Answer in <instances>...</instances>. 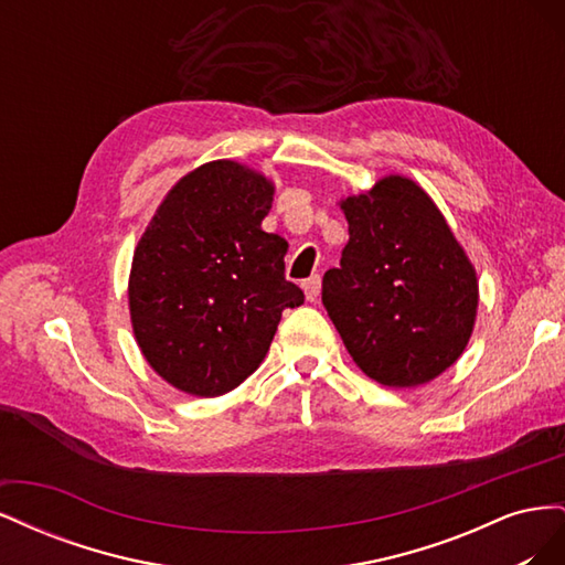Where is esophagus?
I'll return each mask as SVG.
<instances>
[{
    "label": "esophagus",
    "instance_id": "34e87169",
    "mask_svg": "<svg viewBox=\"0 0 565 565\" xmlns=\"http://www.w3.org/2000/svg\"><path fill=\"white\" fill-rule=\"evenodd\" d=\"M320 276H311V278H306L303 282H301V287H303V295H306V299L309 301H318V297H320Z\"/></svg>",
    "mask_w": 565,
    "mask_h": 565
}]
</instances>
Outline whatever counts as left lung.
<instances>
[{"mask_svg": "<svg viewBox=\"0 0 565 565\" xmlns=\"http://www.w3.org/2000/svg\"><path fill=\"white\" fill-rule=\"evenodd\" d=\"M349 245L322 278V306L367 377L419 386L448 370L473 330L478 282L422 188L386 177L347 198Z\"/></svg>", "mask_w": 565, "mask_h": 565, "instance_id": "1", "label": "left lung"}]
</instances>
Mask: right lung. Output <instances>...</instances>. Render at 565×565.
I'll return each mask as SVG.
<instances>
[{
	"label": "right lung",
	"mask_w": 565,
	"mask_h": 565,
	"mask_svg": "<svg viewBox=\"0 0 565 565\" xmlns=\"http://www.w3.org/2000/svg\"><path fill=\"white\" fill-rule=\"evenodd\" d=\"M273 185L216 160L185 174L134 252L129 311L136 341L162 380L214 398L266 358L285 309L303 292L285 280L287 243L262 231Z\"/></svg>",
	"instance_id": "obj_1"
}]
</instances>
